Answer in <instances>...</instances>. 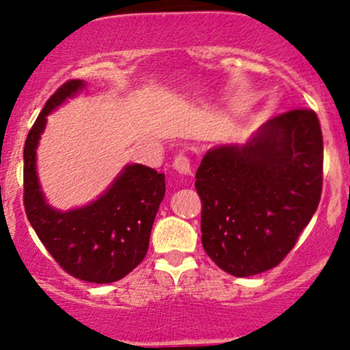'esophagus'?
I'll list each match as a JSON object with an SVG mask.
<instances>
[{"instance_id": "obj_1", "label": "esophagus", "mask_w": 350, "mask_h": 350, "mask_svg": "<svg viewBox=\"0 0 350 350\" xmlns=\"http://www.w3.org/2000/svg\"><path fill=\"white\" fill-rule=\"evenodd\" d=\"M172 165H174V167L179 172H184V174H190V172H192L190 171V158L185 153H179L178 157L174 158V163H172Z\"/></svg>"}]
</instances>
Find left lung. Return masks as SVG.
Instances as JSON below:
<instances>
[{
    "instance_id": "1",
    "label": "left lung",
    "mask_w": 350,
    "mask_h": 350,
    "mask_svg": "<svg viewBox=\"0 0 350 350\" xmlns=\"http://www.w3.org/2000/svg\"><path fill=\"white\" fill-rule=\"evenodd\" d=\"M323 135L317 113L295 108L269 119L244 147H216L198 166L202 244L232 276L278 267L321 198Z\"/></svg>"
}]
</instances>
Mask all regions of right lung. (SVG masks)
Returning <instances> with one entry per match:
<instances>
[{
  "mask_svg": "<svg viewBox=\"0 0 350 350\" xmlns=\"http://www.w3.org/2000/svg\"><path fill=\"white\" fill-rule=\"evenodd\" d=\"M82 87V81H68L57 88L25 139L24 208L42 244L66 273L106 284L129 274L147 255L154 216L166 192L165 174L131 165L90 205L64 213L46 205L35 171V148L48 114Z\"/></svg>",
  "mask_w": 350,
  "mask_h": 350,
  "instance_id": "right-lung-1",
  "label": "right lung"
}]
</instances>
